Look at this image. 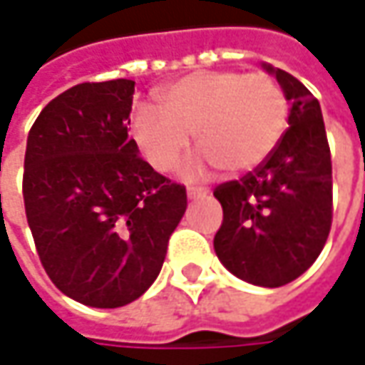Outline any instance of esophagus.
Instances as JSON below:
<instances>
[{
  "mask_svg": "<svg viewBox=\"0 0 365 365\" xmlns=\"http://www.w3.org/2000/svg\"><path fill=\"white\" fill-rule=\"evenodd\" d=\"M209 189H205V187H187V195H189V199H197V197H201V195H207Z\"/></svg>",
  "mask_w": 365,
  "mask_h": 365,
  "instance_id": "esophagus-1",
  "label": "esophagus"
}]
</instances>
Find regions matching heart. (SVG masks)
I'll return each mask as SVG.
<instances>
[{
    "mask_svg": "<svg viewBox=\"0 0 365 365\" xmlns=\"http://www.w3.org/2000/svg\"><path fill=\"white\" fill-rule=\"evenodd\" d=\"M156 99L163 111L138 106L130 130L158 173L175 170L192 133L205 162L237 175L259 166L287 132V95L266 73L201 71L158 89Z\"/></svg>",
    "mask_w": 365,
    "mask_h": 365,
    "instance_id": "obj_1",
    "label": "heart"
}]
</instances>
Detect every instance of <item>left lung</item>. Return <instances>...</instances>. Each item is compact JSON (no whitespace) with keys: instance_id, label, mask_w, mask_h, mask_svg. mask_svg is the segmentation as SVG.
Here are the masks:
<instances>
[{"instance_id":"obj_1","label":"left lung","mask_w":365,"mask_h":365,"mask_svg":"<svg viewBox=\"0 0 365 365\" xmlns=\"http://www.w3.org/2000/svg\"><path fill=\"white\" fill-rule=\"evenodd\" d=\"M262 66L290 103L288 130L252 173L213 190L223 207L213 245L233 276L276 288L299 278L319 258L333 219V180L319 101L287 71Z\"/></svg>"}]
</instances>
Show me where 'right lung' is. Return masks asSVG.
I'll use <instances>...</instances> for the list:
<instances>
[{"mask_svg": "<svg viewBox=\"0 0 365 365\" xmlns=\"http://www.w3.org/2000/svg\"><path fill=\"white\" fill-rule=\"evenodd\" d=\"M133 81L81 83L28 133L24 205L54 287L97 309L140 299L160 274L187 190L158 175L128 135Z\"/></svg>", "mask_w": 365, "mask_h": 365, "instance_id": "right-lung-1", "label": "right lung"}]
</instances>
